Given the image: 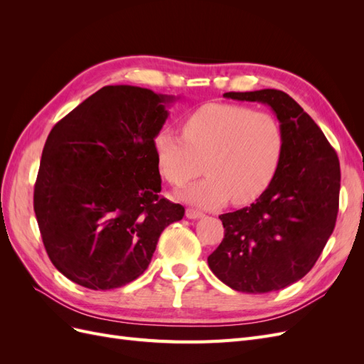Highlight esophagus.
<instances>
[{"mask_svg":"<svg viewBox=\"0 0 364 364\" xmlns=\"http://www.w3.org/2000/svg\"><path fill=\"white\" fill-rule=\"evenodd\" d=\"M186 217L188 218H200V217H203V213H200V211H197V209H193V208H188L186 209Z\"/></svg>","mask_w":364,"mask_h":364,"instance_id":"1","label":"esophagus"}]
</instances>
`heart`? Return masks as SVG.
Returning a JSON list of instances; mask_svg holds the SVG:
<instances>
[{"label": "heart", "mask_w": 364, "mask_h": 364, "mask_svg": "<svg viewBox=\"0 0 364 364\" xmlns=\"http://www.w3.org/2000/svg\"><path fill=\"white\" fill-rule=\"evenodd\" d=\"M281 126L270 114L247 106L209 103L186 117L183 135L162 129L155 138L159 171L183 186L202 171L206 178L182 193L190 203L217 208L230 197L250 202L267 188L282 156Z\"/></svg>", "instance_id": "b5f03b06"}]
</instances>
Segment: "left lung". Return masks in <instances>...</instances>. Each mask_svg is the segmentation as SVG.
<instances>
[{"instance_id": "1", "label": "left lung", "mask_w": 364, "mask_h": 364, "mask_svg": "<svg viewBox=\"0 0 364 364\" xmlns=\"http://www.w3.org/2000/svg\"><path fill=\"white\" fill-rule=\"evenodd\" d=\"M226 98L272 107L284 136L272 182L255 203L222 214L225 238L208 266L228 287L269 293L313 269L331 237L340 194V164L313 118L278 90L226 92Z\"/></svg>"}]
</instances>
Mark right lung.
Listing matches in <instances>:
<instances>
[{
  "label": "right lung",
  "instance_id": "right-lung-1",
  "mask_svg": "<svg viewBox=\"0 0 364 364\" xmlns=\"http://www.w3.org/2000/svg\"><path fill=\"white\" fill-rule=\"evenodd\" d=\"M173 100L146 87L105 86L50 132L33 206L54 267L82 287L135 281L162 230L185 214L159 196L155 138Z\"/></svg>",
  "mask_w": 364,
  "mask_h": 364
}]
</instances>
